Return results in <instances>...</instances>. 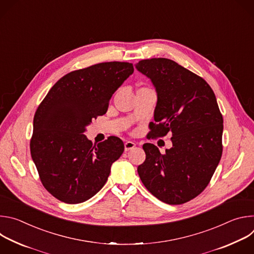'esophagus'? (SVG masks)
Here are the masks:
<instances>
[{
    "label": "esophagus",
    "instance_id": "34e87169",
    "mask_svg": "<svg viewBox=\"0 0 254 254\" xmlns=\"http://www.w3.org/2000/svg\"><path fill=\"white\" fill-rule=\"evenodd\" d=\"M135 147V143L133 141H126L125 142V151L128 152L129 150H132Z\"/></svg>",
    "mask_w": 254,
    "mask_h": 254
}]
</instances>
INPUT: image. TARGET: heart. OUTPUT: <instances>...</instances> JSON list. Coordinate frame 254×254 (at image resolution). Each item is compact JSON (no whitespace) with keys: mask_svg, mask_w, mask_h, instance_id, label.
Wrapping results in <instances>:
<instances>
[{"mask_svg":"<svg viewBox=\"0 0 254 254\" xmlns=\"http://www.w3.org/2000/svg\"><path fill=\"white\" fill-rule=\"evenodd\" d=\"M147 87H142V88H140V89H146Z\"/></svg>","mask_w":254,"mask_h":254,"instance_id":"heart-1","label":"heart"}]
</instances>
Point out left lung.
<instances>
[{
    "mask_svg": "<svg viewBox=\"0 0 254 254\" xmlns=\"http://www.w3.org/2000/svg\"><path fill=\"white\" fill-rule=\"evenodd\" d=\"M135 68L157 91L151 137L172 132L173 147L162 154L144 143L146 160L137 167L142 184L170 205L184 204L204 191L222 156L223 118L210 85L167 58L140 60Z\"/></svg>",
    "mask_w": 254,
    "mask_h": 254,
    "instance_id": "8db88e82",
    "label": "left lung"
}]
</instances>
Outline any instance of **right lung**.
Masks as SVG:
<instances>
[{"label":"right lung","mask_w":254,"mask_h":254,"mask_svg":"<svg viewBox=\"0 0 254 254\" xmlns=\"http://www.w3.org/2000/svg\"><path fill=\"white\" fill-rule=\"evenodd\" d=\"M132 72L131 63L119 61L69 72L38 106L30 151L44 188L56 199L82 203L106 183L125 144L117 136L92 144L84 132Z\"/></svg>","instance_id":"add662e5"}]
</instances>
